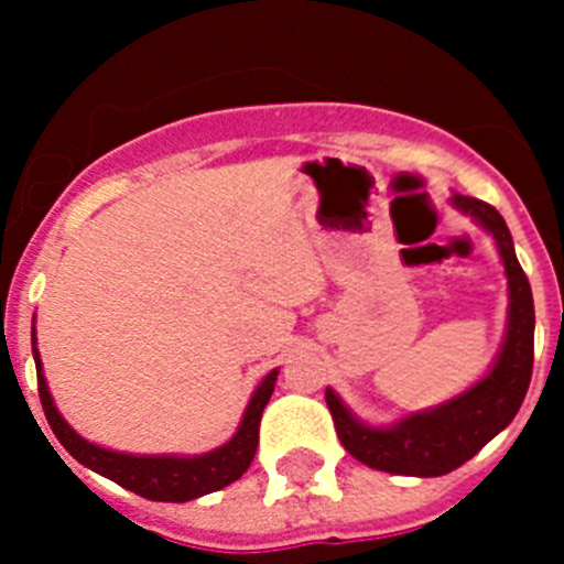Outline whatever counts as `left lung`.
I'll use <instances>...</instances> for the list:
<instances>
[{
  "mask_svg": "<svg viewBox=\"0 0 564 564\" xmlns=\"http://www.w3.org/2000/svg\"><path fill=\"white\" fill-rule=\"evenodd\" d=\"M451 204L469 215L497 242L508 275V324L486 377L458 395L431 409L403 414L390 425H371L357 417L333 388L324 390L335 431L346 451L371 469L406 477H440L458 469L519 414L532 379L534 303L532 289L516 259L508 224L491 204L453 193Z\"/></svg>",
  "mask_w": 564,
  "mask_h": 564,
  "instance_id": "1",
  "label": "left lung"
}]
</instances>
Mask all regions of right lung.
I'll return each instance as SVG.
<instances>
[{"label": "right lung", "mask_w": 564, "mask_h": 564, "mask_svg": "<svg viewBox=\"0 0 564 564\" xmlns=\"http://www.w3.org/2000/svg\"><path fill=\"white\" fill-rule=\"evenodd\" d=\"M32 355H35L37 368V390L40 403H43L45 420H48L51 431L56 440L62 442L67 453L84 464L87 469L98 471L108 477L117 486L128 488V491L139 494V497L152 499V502H191V499L204 497L226 488L229 482L240 480L242 471L248 469L250 460L259 447V423L261 412H264L267 401H270L272 390L278 382V368H272L259 388L250 395L246 412H242L240 425H237L235 436L226 445L215 447V451L202 453V456H135V453H119L108 451V447L95 445V442L84 440L76 429H70L65 417L56 409L54 398H51L48 382L43 373V360L37 351L35 327H32Z\"/></svg>", "instance_id": "1"}]
</instances>
